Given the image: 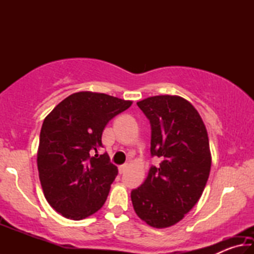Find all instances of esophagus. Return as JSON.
<instances>
[{
    "label": "esophagus",
    "instance_id": "obj_1",
    "mask_svg": "<svg viewBox=\"0 0 254 254\" xmlns=\"http://www.w3.org/2000/svg\"><path fill=\"white\" fill-rule=\"evenodd\" d=\"M127 169V165H122V166H120L119 167V173H120V175H122V174H124L126 173V170Z\"/></svg>",
    "mask_w": 254,
    "mask_h": 254
}]
</instances>
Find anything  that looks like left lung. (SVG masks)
<instances>
[{"mask_svg": "<svg viewBox=\"0 0 254 254\" xmlns=\"http://www.w3.org/2000/svg\"><path fill=\"white\" fill-rule=\"evenodd\" d=\"M136 104L151 126L150 152L161 162L131 191V200L141 220L165 229L182 221L203 194L212 165L207 131L197 110L180 96H151Z\"/></svg>", "mask_w": 254, "mask_h": 254, "instance_id": "left-lung-1", "label": "left lung"}]
</instances>
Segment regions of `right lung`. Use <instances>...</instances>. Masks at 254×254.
<instances>
[{
    "label": "right lung",
    "mask_w": 254,
    "mask_h": 254,
    "mask_svg": "<svg viewBox=\"0 0 254 254\" xmlns=\"http://www.w3.org/2000/svg\"><path fill=\"white\" fill-rule=\"evenodd\" d=\"M131 101L103 93L78 92L62 101L42 123L37 163L42 190L56 212L80 221L96 213L107 198L118 167L103 148L106 124Z\"/></svg>",
    "instance_id": "add662e5"
}]
</instances>
